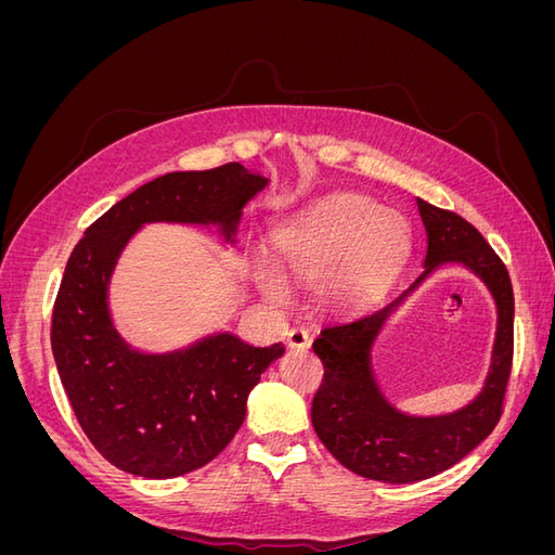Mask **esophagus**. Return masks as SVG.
Returning <instances> with one entry per match:
<instances>
[{
	"label": "esophagus",
	"mask_w": 555,
	"mask_h": 555,
	"mask_svg": "<svg viewBox=\"0 0 555 555\" xmlns=\"http://www.w3.org/2000/svg\"><path fill=\"white\" fill-rule=\"evenodd\" d=\"M287 343L289 347L294 349H308L312 338H310V331L306 326H294L289 333H287Z\"/></svg>",
	"instance_id": "1"
}]
</instances>
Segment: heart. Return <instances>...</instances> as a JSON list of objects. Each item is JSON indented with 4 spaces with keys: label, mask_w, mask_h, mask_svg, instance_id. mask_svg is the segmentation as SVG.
Instances as JSON below:
<instances>
[{
    "label": "heart",
    "mask_w": 555,
    "mask_h": 555,
    "mask_svg": "<svg viewBox=\"0 0 555 555\" xmlns=\"http://www.w3.org/2000/svg\"><path fill=\"white\" fill-rule=\"evenodd\" d=\"M410 249L405 217L379 210L375 201L359 194L322 201L275 236L280 263L300 282L322 279L319 292L335 308L373 304L391 287ZM257 280L271 298H287V284L271 261H259Z\"/></svg>",
    "instance_id": "1"
}]
</instances>
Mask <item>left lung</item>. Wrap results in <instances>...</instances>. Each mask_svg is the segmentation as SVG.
I'll use <instances>...</instances> for the list:
<instances>
[{
	"instance_id": "obj_1",
	"label": "left lung",
	"mask_w": 555,
	"mask_h": 555,
	"mask_svg": "<svg viewBox=\"0 0 555 555\" xmlns=\"http://www.w3.org/2000/svg\"><path fill=\"white\" fill-rule=\"evenodd\" d=\"M426 227V271L391 306L328 324L314 340L324 382L312 400L319 440L347 469L386 483H414L444 473L483 442L502 416L514 359V292L507 266L481 233L461 215L416 198ZM463 262L492 289L499 306L494 363L482 393L469 406L444 417L398 413L378 391L370 347L388 312L430 270Z\"/></svg>"
}]
</instances>
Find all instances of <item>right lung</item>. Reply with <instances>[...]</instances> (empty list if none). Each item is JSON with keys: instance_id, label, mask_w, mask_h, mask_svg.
<instances>
[{"instance_id": "1", "label": "right lung", "mask_w": 555, "mask_h": 555, "mask_svg": "<svg viewBox=\"0 0 555 555\" xmlns=\"http://www.w3.org/2000/svg\"><path fill=\"white\" fill-rule=\"evenodd\" d=\"M266 182L238 162L166 173L90 224L66 261L50 326L60 379L88 440L129 475L180 477L220 456L245 422L249 391L284 347L220 333L173 354L133 351L111 324L113 266L145 222H212L231 238L241 208Z\"/></svg>"}]
</instances>
